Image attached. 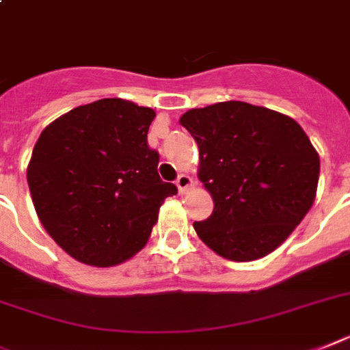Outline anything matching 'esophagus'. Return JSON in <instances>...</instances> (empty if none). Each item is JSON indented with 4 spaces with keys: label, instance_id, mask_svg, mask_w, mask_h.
I'll list each match as a JSON object with an SVG mask.
<instances>
[{
    "label": "esophagus",
    "instance_id": "1",
    "mask_svg": "<svg viewBox=\"0 0 350 350\" xmlns=\"http://www.w3.org/2000/svg\"><path fill=\"white\" fill-rule=\"evenodd\" d=\"M175 184H177L178 191L186 193L187 189L193 186V178L189 177V175H186V173H180L177 177V180H175Z\"/></svg>",
    "mask_w": 350,
    "mask_h": 350
}]
</instances>
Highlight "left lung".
I'll return each instance as SVG.
<instances>
[{
    "label": "left lung",
    "mask_w": 350,
    "mask_h": 350,
    "mask_svg": "<svg viewBox=\"0 0 350 350\" xmlns=\"http://www.w3.org/2000/svg\"><path fill=\"white\" fill-rule=\"evenodd\" d=\"M180 125L200 150L198 178L215 209L196 234L230 261L275 250L311 209L320 159L295 120L267 107L221 102L191 109Z\"/></svg>",
    "instance_id": "obj_1"
}]
</instances>
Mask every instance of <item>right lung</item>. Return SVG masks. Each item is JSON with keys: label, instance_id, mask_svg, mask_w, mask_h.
Wrapping results in <instances>:
<instances>
[{"label": "right lung", "instance_id": "add662e5", "mask_svg": "<svg viewBox=\"0 0 350 350\" xmlns=\"http://www.w3.org/2000/svg\"><path fill=\"white\" fill-rule=\"evenodd\" d=\"M155 112L121 98L77 107L39 135L30 164L31 200L51 238L92 267L139 252L166 196L159 152L148 146Z\"/></svg>", "mask_w": 350, "mask_h": 350}]
</instances>
